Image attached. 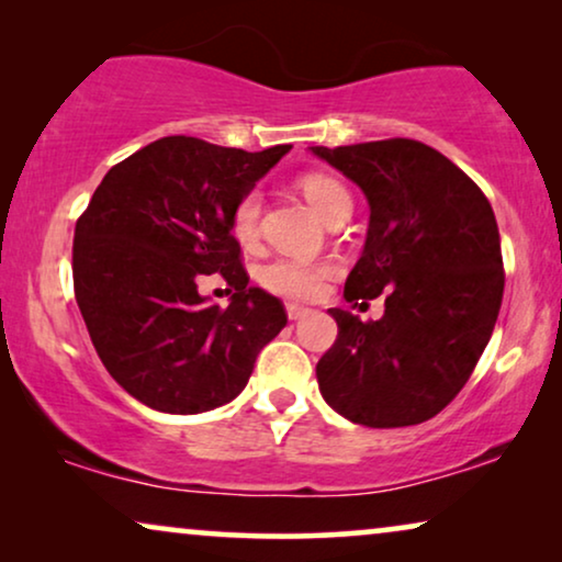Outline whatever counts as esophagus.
Segmentation results:
<instances>
[{
  "label": "esophagus",
  "mask_w": 562,
  "mask_h": 562,
  "mask_svg": "<svg viewBox=\"0 0 562 562\" xmlns=\"http://www.w3.org/2000/svg\"><path fill=\"white\" fill-rule=\"evenodd\" d=\"M286 314H289L291 322H299V319H304L306 314H310V310H304V306H299V304H286Z\"/></svg>",
  "instance_id": "1"
}]
</instances>
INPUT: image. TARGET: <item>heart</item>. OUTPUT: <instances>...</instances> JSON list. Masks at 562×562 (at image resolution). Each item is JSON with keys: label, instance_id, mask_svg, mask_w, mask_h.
<instances>
[{"label": "heart", "instance_id": "heart-1", "mask_svg": "<svg viewBox=\"0 0 562 562\" xmlns=\"http://www.w3.org/2000/svg\"><path fill=\"white\" fill-rule=\"evenodd\" d=\"M299 189L322 217H329L337 206L350 204V191L340 181L325 173H310L299 181ZM260 212H263V196L258 189L245 191L229 214V233L243 248L258 243L260 237ZM335 263L327 260L306 258H273L260 266L258 281L271 294L283 299H317L325 289L327 279H333Z\"/></svg>", "mask_w": 562, "mask_h": 562}]
</instances>
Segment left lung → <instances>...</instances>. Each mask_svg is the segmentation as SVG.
<instances>
[{
	"label": "left lung",
	"mask_w": 562,
	"mask_h": 562,
	"mask_svg": "<svg viewBox=\"0 0 562 562\" xmlns=\"http://www.w3.org/2000/svg\"><path fill=\"white\" fill-rule=\"evenodd\" d=\"M312 153L371 206L345 299L386 291L381 319L329 310L337 340L317 363L322 398L366 427L432 419L471 379L504 296L502 240L483 191L442 153L391 137Z\"/></svg>",
	"instance_id": "left-lung-1"
}]
</instances>
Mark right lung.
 Instances as JSON below:
<instances>
[{
  "label": "right lung",
  "mask_w": 562,
  "mask_h": 562,
  "mask_svg": "<svg viewBox=\"0 0 562 562\" xmlns=\"http://www.w3.org/2000/svg\"><path fill=\"white\" fill-rule=\"evenodd\" d=\"M289 150L160 137L112 166L76 222V304L104 368L140 404L199 414L233 402L286 327L279 299L248 286L229 214ZM212 272L234 291L225 311L198 294Z\"/></svg>",
  "instance_id": "add662e5"
}]
</instances>
